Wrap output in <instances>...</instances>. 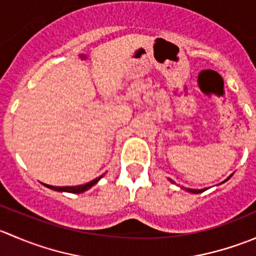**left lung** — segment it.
Segmentation results:
<instances>
[{
	"label": "left lung",
	"mask_w": 256,
	"mask_h": 256,
	"mask_svg": "<svg viewBox=\"0 0 256 256\" xmlns=\"http://www.w3.org/2000/svg\"><path fill=\"white\" fill-rule=\"evenodd\" d=\"M232 176H233V174H230V176H229L228 178H226V180H224V182H226V180H228L229 178H230ZM171 180L172 183H174V180ZM222 183H223V182H222ZM186 190H187V192H190V193H196V194H198V193H202V192H204L206 190H190V188H186Z\"/></svg>",
	"instance_id": "left-lung-1"
}]
</instances>
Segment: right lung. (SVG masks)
Segmentation results:
<instances>
[{"mask_svg": "<svg viewBox=\"0 0 256 256\" xmlns=\"http://www.w3.org/2000/svg\"><path fill=\"white\" fill-rule=\"evenodd\" d=\"M102 176H104V174H102V176H100V177L95 178V180H90V182L85 183V184H80V186H76V187H56V186H49V184H44V183H43V184H44V186H46V187L50 188V190H58V192H69V193H82V192H85V190H89V188H92V186H94V184H96V183H98V182H99V180H100V178H102Z\"/></svg>", "mask_w": 256, "mask_h": 256, "instance_id": "1", "label": "right lung"}]
</instances>
